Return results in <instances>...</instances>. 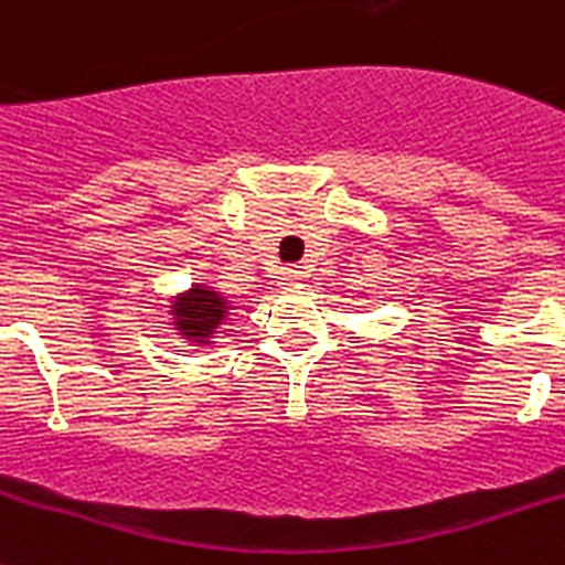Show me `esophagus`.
I'll return each mask as SVG.
<instances>
[{
  "mask_svg": "<svg viewBox=\"0 0 565 565\" xmlns=\"http://www.w3.org/2000/svg\"><path fill=\"white\" fill-rule=\"evenodd\" d=\"M305 281V269L301 267H284L281 269V284H287V287H290V284H301Z\"/></svg>",
  "mask_w": 565,
  "mask_h": 565,
  "instance_id": "1",
  "label": "esophagus"
}]
</instances>
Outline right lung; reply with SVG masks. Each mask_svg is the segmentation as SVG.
Wrapping results in <instances>:
<instances>
[{"instance_id": "right-lung-1", "label": "right lung", "mask_w": 565, "mask_h": 565, "mask_svg": "<svg viewBox=\"0 0 565 565\" xmlns=\"http://www.w3.org/2000/svg\"><path fill=\"white\" fill-rule=\"evenodd\" d=\"M226 310H230L226 296H221L212 287L194 284L192 290L180 292L172 301L174 330L194 344H210L221 321H224Z\"/></svg>"}]
</instances>
